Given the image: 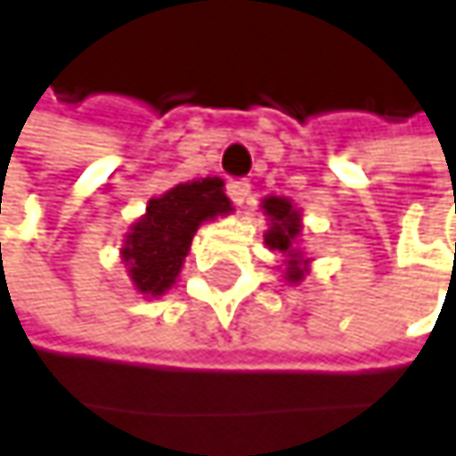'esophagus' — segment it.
<instances>
[{"mask_svg":"<svg viewBox=\"0 0 456 456\" xmlns=\"http://www.w3.org/2000/svg\"><path fill=\"white\" fill-rule=\"evenodd\" d=\"M227 195L237 203V206H245L248 198H250V183H245V180H232L227 185Z\"/></svg>","mask_w":456,"mask_h":456,"instance_id":"esophagus-1","label":"esophagus"}]
</instances>
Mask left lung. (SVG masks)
Here are the masks:
<instances>
[{"label": "left lung", "instance_id": "8db88e82", "mask_svg": "<svg viewBox=\"0 0 456 456\" xmlns=\"http://www.w3.org/2000/svg\"><path fill=\"white\" fill-rule=\"evenodd\" d=\"M264 214L269 216V229L264 234L269 250H276L284 256V281L287 284H297L305 279V273L311 271V258L303 256L300 245V232H303V214L300 208L292 206L289 198H279L269 195L261 203Z\"/></svg>", "mask_w": 456, "mask_h": 456}]
</instances>
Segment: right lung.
Returning <instances> with one entry per match:
<instances>
[{"instance_id":"1","label":"right lung","mask_w":456,"mask_h":456,"mask_svg":"<svg viewBox=\"0 0 456 456\" xmlns=\"http://www.w3.org/2000/svg\"><path fill=\"white\" fill-rule=\"evenodd\" d=\"M232 211V200L219 177L180 183L164 195L151 198L143 216L130 224L119 250L133 287L143 297H161L172 289L198 227Z\"/></svg>"}]
</instances>
